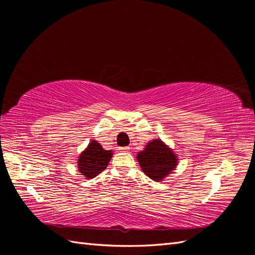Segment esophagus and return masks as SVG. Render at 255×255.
Listing matches in <instances>:
<instances>
[{"instance_id":"obj_1","label":"esophagus","mask_w":255,"mask_h":255,"mask_svg":"<svg viewBox=\"0 0 255 255\" xmlns=\"http://www.w3.org/2000/svg\"><path fill=\"white\" fill-rule=\"evenodd\" d=\"M128 146H120V148L118 149L119 151H121V152H128Z\"/></svg>"}]
</instances>
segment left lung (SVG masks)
<instances>
[{"instance_id":"left-lung-1","label":"left lung","mask_w":255,"mask_h":255,"mask_svg":"<svg viewBox=\"0 0 255 255\" xmlns=\"http://www.w3.org/2000/svg\"><path fill=\"white\" fill-rule=\"evenodd\" d=\"M137 160L144 174L155 182L165 179L177 166L174 152L160 139L146 143L144 150L137 154Z\"/></svg>"}]
</instances>
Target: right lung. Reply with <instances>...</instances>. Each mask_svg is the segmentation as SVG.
<instances>
[{"mask_svg": "<svg viewBox=\"0 0 255 255\" xmlns=\"http://www.w3.org/2000/svg\"><path fill=\"white\" fill-rule=\"evenodd\" d=\"M113 152L104 150L97 140H91L79 157V171L86 179H94L109 165Z\"/></svg>", "mask_w": 255, "mask_h": 255, "instance_id": "1", "label": "right lung"}]
</instances>
